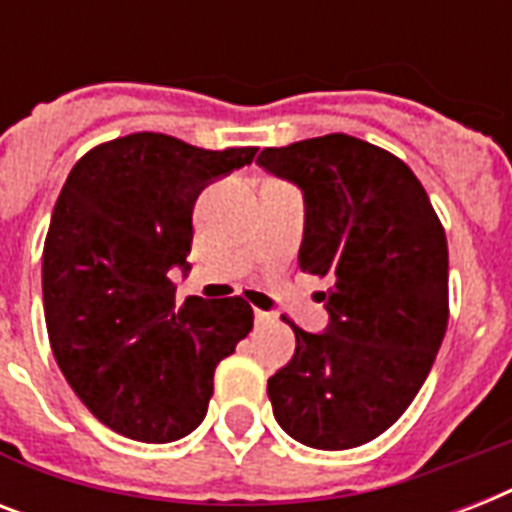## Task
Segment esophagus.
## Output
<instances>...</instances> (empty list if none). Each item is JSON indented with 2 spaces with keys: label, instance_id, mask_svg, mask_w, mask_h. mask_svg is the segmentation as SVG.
Segmentation results:
<instances>
[{
  "label": "esophagus",
  "instance_id": "esophagus-1",
  "mask_svg": "<svg viewBox=\"0 0 512 512\" xmlns=\"http://www.w3.org/2000/svg\"><path fill=\"white\" fill-rule=\"evenodd\" d=\"M273 319H276L273 313H268V311H255V321H257V324H271Z\"/></svg>",
  "mask_w": 512,
  "mask_h": 512
}]
</instances>
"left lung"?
<instances>
[{
	"label": "left lung",
	"instance_id": "1",
	"mask_svg": "<svg viewBox=\"0 0 512 512\" xmlns=\"http://www.w3.org/2000/svg\"><path fill=\"white\" fill-rule=\"evenodd\" d=\"M257 164L305 199L300 268L329 276V327L292 319L295 356L268 380L273 417L313 449H353L406 412L449 321L444 225L409 167L385 148L324 135L265 148Z\"/></svg>",
	"mask_w": 512,
	"mask_h": 512
}]
</instances>
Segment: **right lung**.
I'll use <instances>...</instances> for the list:
<instances>
[{
	"label": "right lung",
	"mask_w": 512,
	"mask_h": 512,
	"mask_svg": "<svg viewBox=\"0 0 512 512\" xmlns=\"http://www.w3.org/2000/svg\"><path fill=\"white\" fill-rule=\"evenodd\" d=\"M255 154L132 132L68 172L44 239V321L68 385L122 436L167 444L199 428L217 364L252 329L241 297L177 303L170 271H191L199 193Z\"/></svg>",
	"instance_id": "right-lung-1"
}]
</instances>
